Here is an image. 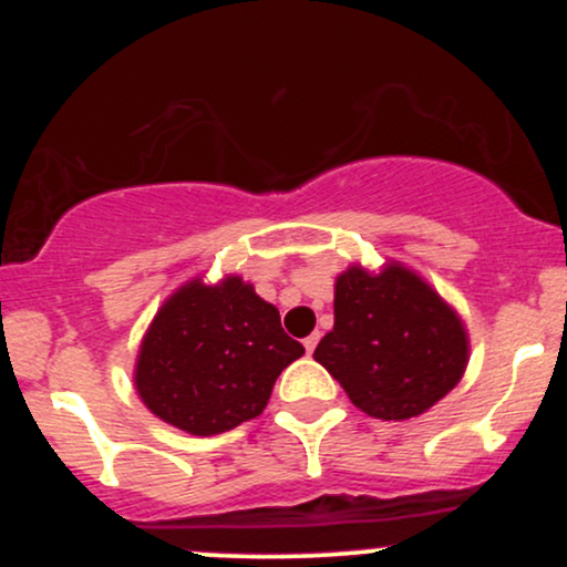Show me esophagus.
Segmentation results:
<instances>
[{
    "label": "esophagus",
    "instance_id": "1",
    "mask_svg": "<svg viewBox=\"0 0 567 567\" xmlns=\"http://www.w3.org/2000/svg\"><path fill=\"white\" fill-rule=\"evenodd\" d=\"M317 343H320V333H311L309 338H303V349H306V354H311V351L317 349Z\"/></svg>",
    "mask_w": 567,
    "mask_h": 567
}]
</instances>
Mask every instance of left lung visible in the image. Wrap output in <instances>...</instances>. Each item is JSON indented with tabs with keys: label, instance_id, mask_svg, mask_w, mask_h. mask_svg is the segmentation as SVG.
Segmentation results:
<instances>
[{
	"label": "left lung",
	"instance_id": "left-lung-1",
	"mask_svg": "<svg viewBox=\"0 0 567 567\" xmlns=\"http://www.w3.org/2000/svg\"><path fill=\"white\" fill-rule=\"evenodd\" d=\"M336 324L315 360L362 413L405 421L442 400L464 375L470 343L455 311L413 271L368 275L351 266L336 279Z\"/></svg>",
	"mask_w": 567,
	"mask_h": 567
}]
</instances>
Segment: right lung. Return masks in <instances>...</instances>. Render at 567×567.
I'll return each instance as SVG.
<instances>
[{"label":"right lung","instance_id":"1","mask_svg":"<svg viewBox=\"0 0 567 567\" xmlns=\"http://www.w3.org/2000/svg\"><path fill=\"white\" fill-rule=\"evenodd\" d=\"M301 354L252 285L226 277L207 288L194 279L154 317L135 389L162 421L210 437L261 415L277 375Z\"/></svg>","mask_w":567,"mask_h":567}]
</instances>
